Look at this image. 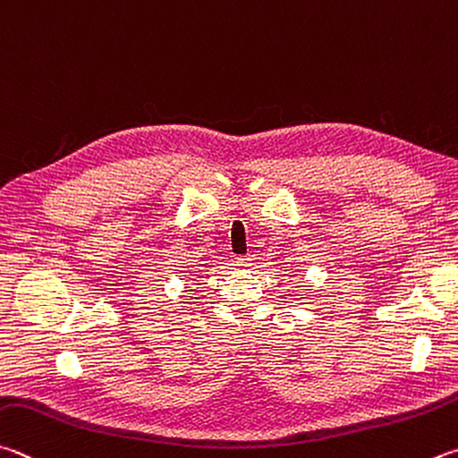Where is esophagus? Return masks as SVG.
<instances>
[{"label":"esophagus","mask_w":458,"mask_h":458,"mask_svg":"<svg viewBox=\"0 0 458 458\" xmlns=\"http://www.w3.org/2000/svg\"><path fill=\"white\" fill-rule=\"evenodd\" d=\"M234 262H236V266H240V268H250L252 258L250 256H238Z\"/></svg>","instance_id":"34e87169"}]
</instances>
